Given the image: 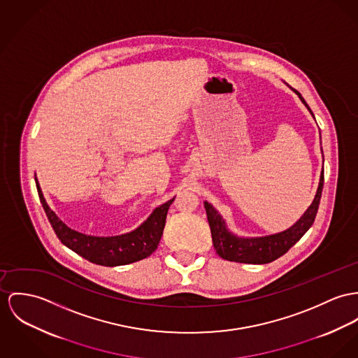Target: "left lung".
<instances>
[{"label":"left lung","mask_w":358,"mask_h":358,"mask_svg":"<svg viewBox=\"0 0 358 358\" xmlns=\"http://www.w3.org/2000/svg\"><path fill=\"white\" fill-rule=\"evenodd\" d=\"M299 98L301 99L305 108L312 114L308 103L305 102L301 94L296 90H293ZM323 154V150H322ZM324 162V157H323ZM324 184V170L320 173L319 187L316 194L310 203V206L306 208V211L301 215V218L297 220L293 226L289 229L279 231L270 236H262V237H243L236 233H233L227 224L226 220L218 213V210L208 203L204 201V208L207 213V220L210 223L211 236H213V244L222 259L236 263H248V264H266L271 263L282 255H285L290 248L293 247L303 234L309 230L313 220L316 218V213L319 208L322 191Z\"/></svg>","instance_id":"left-lung-1"}]
</instances>
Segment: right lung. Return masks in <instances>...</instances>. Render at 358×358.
Returning <instances> with one entry per match:
<instances>
[{
  "mask_svg": "<svg viewBox=\"0 0 358 358\" xmlns=\"http://www.w3.org/2000/svg\"><path fill=\"white\" fill-rule=\"evenodd\" d=\"M35 184L46 217L59 241L88 262L106 267L125 266L148 257L158 248L165 229L167 210L176 199L173 197L157 207L135 230L120 236L99 237L84 234L65 224L48 204L36 177Z\"/></svg>",
  "mask_w": 358,
  "mask_h": 358,
  "instance_id": "add662e5",
  "label": "right lung"
}]
</instances>
